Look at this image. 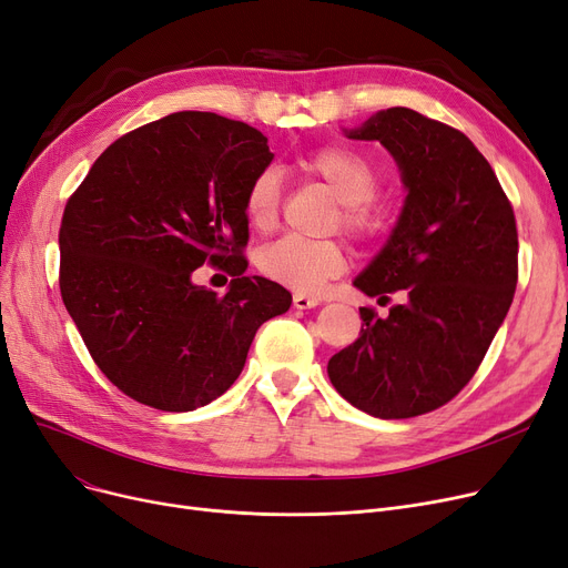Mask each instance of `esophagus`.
<instances>
[{
  "instance_id": "1",
  "label": "esophagus",
  "mask_w": 568,
  "mask_h": 568,
  "mask_svg": "<svg viewBox=\"0 0 568 568\" xmlns=\"http://www.w3.org/2000/svg\"><path fill=\"white\" fill-rule=\"evenodd\" d=\"M292 304H294V308H300V311H306V308H315L317 304H320V300H315V297H308V294H302V292H297L292 297Z\"/></svg>"
}]
</instances>
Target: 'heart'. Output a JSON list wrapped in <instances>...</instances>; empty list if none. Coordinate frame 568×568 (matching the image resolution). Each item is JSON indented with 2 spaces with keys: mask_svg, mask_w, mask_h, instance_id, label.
<instances>
[{
  "mask_svg": "<svg viewBox=\"0 0 568 568\" xmlns=\"http://www.w3.org/2000/svg\"><path fill=\"white\" fill-rule=\"evenodd\" d=\"M302 174L323 185L338 202L334 227L359 243H374L389 230V211L378 200L381 171L351 145H323L297 162ZM281 183L271 169H262L243 192V213L248 225L262 234L276 230L281 220ZM262 274L287 290L313 294L327 281L343 274L345 253L334 239L304 241L285 236L264 245L257 255Z\"/></svg>",
  "mask_w": 568,
  "mask_h": 568,
  "instance_id": "heart-1",
  "label": "heart"
}]
</instances>
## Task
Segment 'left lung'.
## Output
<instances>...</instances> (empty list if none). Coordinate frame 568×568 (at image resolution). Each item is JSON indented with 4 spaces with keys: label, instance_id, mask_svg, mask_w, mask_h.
<instances>
[{
    "label": "left lung",
    "instance_id": "1",
    "mask_svg": "<svg viewBox=\"0 0 568 568\" xmlns=\"http://www.w3.org/2000/svg\"><path fill=\"white\" fill-rule=\"evenodd\" d=\"M397 160L406 204L381 255L355 285L366 297L399 292L387 317L362 306L359 338L327 374L359 410L402 420L446 406L474 378L510 308L517 227L495 169L459 130L392 106L348 132Z\"/></svg>",
    "mask_w": 568,
    "mask_h": 568
}]
</instances>
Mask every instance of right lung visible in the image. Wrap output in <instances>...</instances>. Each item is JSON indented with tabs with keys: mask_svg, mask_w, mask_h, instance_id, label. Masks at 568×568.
I'll return each mask as SVG.
<instances>
[{
	"mask_svg": "<svg viewBox=\"0 0 568 568\" xmlns=\"http://www.w3.org/2000/svg\"><path fill=\"white\" fill-rule=\"evenodd\" d=\"M266 136L217 113L181 111L113 141L69 196L60 292L100 372L130 399L183 413L239 378L255 332L292 294L245 276L243 192L268 166ZM204 263L225 295L191 283Z\"/></svg>",
	"mask_w": 568,
	"mask_h": 568,
	"instance_id": "1",
	"label": "right lung"
}]
</instances>
